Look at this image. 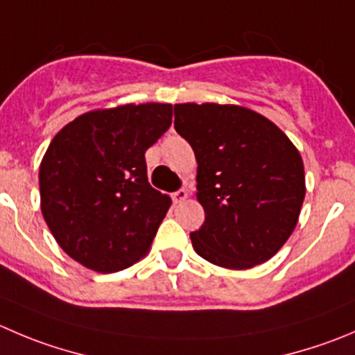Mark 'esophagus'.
I'll return each mask as SVG.
<instances>
[{"label": "esophagus", "instance_id": "1", "mask_svg": "<svg viewBox=\"0 0 355 355\" xmlns=\"http://www.w3.org/2000/svg\"><path fill=\"white\" fill-rule=\"evenodd\" d=\"M188 190H184V188H181V190H178V191H174V193H172V200L175 202V204H181V202H184L188 198Z\"/></svg>", "mask_w": 355, "mask_h": 355}]
</instances>
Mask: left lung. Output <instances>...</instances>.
Segmentation results:
<instances>
[{
    "mask_svg": "<svg viewBox=\"0 0 355 355\" xmlns=\"http://www.w3.org/2000/svg\"><path fill=\"white\" fill-rule=\"evenodd\" d=\"M175 132L197 158L205 221L191 245L212 265L248 270L286 244L305 198L300 151L273 121L237 104L174 106Z\"/></svg>",
    "mask_w": 355,
    "mask_h": 355,
    "instance_id": "left-lung-1",
    "label": "left lung"
}]
</instances>
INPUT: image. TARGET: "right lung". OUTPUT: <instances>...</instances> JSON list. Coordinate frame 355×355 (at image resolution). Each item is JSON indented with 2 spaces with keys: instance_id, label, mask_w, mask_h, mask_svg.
<instances>
[{
  "instance_id": "right-lung-1",
  "label": "right lung",
  "mask_w": 355,
  "mask_h": 355,
  "mask_svg": "<svg viewBox=\"0 0 355 355\" xmlns=\"http://www.w3.org/2000/svg\"><path fill=\"white\" fill-rule=\"evenodd\" d=\"M171 123L172 104H123L55 134L40 164L42 214L74 261L111 273L150 251L172 200L148 183L144 153Z\"/></svg>"
}]
</instances>
